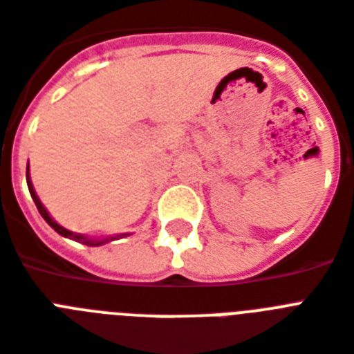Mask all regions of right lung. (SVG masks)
<instances>
[{"instance_id": "add662e5", "label": "right lung", "mask_w": 354, "mask_h": 354, "mask_svg": "<svg viewBox=\"0 0 354 354\" xmlns=\"http://www.w3.org/2000/svg\"><path fill=\"white\" fill-rule=\"evenodd\" d=\"M27 185H29V193L30 196H32V200H35V204L36 207H38V211H40V215L44 216V221L49 224V226L55 230V232L58 233V235H62V236H68V239H73V241L77 242H82V244H86V246H101V244H104V242H110V241H115V239H119V236H124L128 235V233H122V235H118V236H108V239H90V236H84V235H80V233H73V232H69V230H66V227H62L60 224H57V222L53 221L51 215L47 213V209L44 207V204L40 202V198H38V194H36L35 187H32V182H30V178H29V169H27Z\"/></svg>"}]
</instances>
